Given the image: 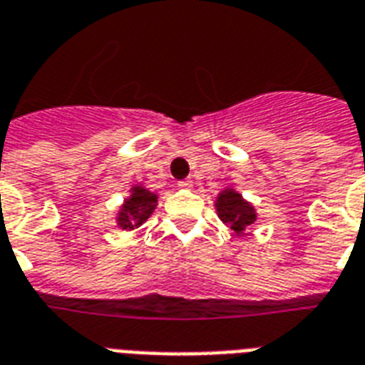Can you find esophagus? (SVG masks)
I'll return each mask as SVG.
<instances>
[{
    "label": "esophagus",
    "instance_id": "1",
    "mask_svg": "<svg viewBox=\"0 0 365 365\" xmlns=\"http://www.w3.org/2000/svg\"><path fill=\"white\" fill-rule=\"evenodd\" d=\"M179 185V188H192V180L190 179H182L177 182Z\"/></svg>",
    "mask_w": 365,
    "mask_h": 365
}]
</instances>
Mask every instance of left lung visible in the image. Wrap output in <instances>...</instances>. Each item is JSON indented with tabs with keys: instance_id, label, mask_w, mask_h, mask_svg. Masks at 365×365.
<instances>
[{
	"instance_id": "obj_1",
	"label": "left lung",
	"mask_w": 365,
	"mask_h": 365,
	"mask_svg": "<svg viewBox=\"0 0 365 365\" xmlns=\"http://www.w3.org/2000/svg\"><path fill=\"white\" fill-rule=\"evenodd\" d=\"M215 207H217L218 218L235 233H243L256 220L255 207L247 200H243V196L233 188H226L220 192L215 201Z\"/></svg>"
}]
</instances>
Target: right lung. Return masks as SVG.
<instances>
[{
	"label": "right lung",
	"instance_id": "add662e5",
	"mask_svg": "<svg viewBox=\"0 0 365 365\" xmlns=\"http://www.w3.org/2000/svg\"><path fill=\"white\" fill-rule=\"evenodd\" d=\"M158 203V194H153L143 186H133L132 194L124 200L116 224L122 230L139 228L143 222H147V218L153 215Z\"/></svg>",
	"mask_w": 365,
	"mask_h": 365
}]
</instances>
